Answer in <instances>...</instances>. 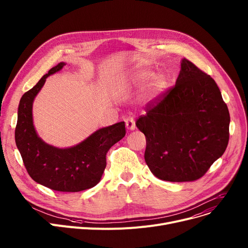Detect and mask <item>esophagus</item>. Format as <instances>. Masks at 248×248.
I'll use <instances>...</instances> for the list:
<instances>
[{"instance_id":"1","label":"esophagus","mask_w":248,"mask_h":248,"mask_svg":"<svg viewBox=\"0 0 248 248\" xmlns=\"http://www.w3.org/2000/svg\"><path fill=\"white\" fill-rule=\"evenodd\" d=\"M125 126L127 129H129V131H134L136 128V123L133 117H127L125 120Z\"/></svg>"}]
</instances>
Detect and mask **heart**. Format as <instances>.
Instances as JSON below:
<instances>
[{
    "label": "heart",
    "mask_w": 248,
    "mask_h": 248,
    "mask_svg": "<svg viewBox=\"0 0 248 248\" xmlns=\"http://www.w3.org/2000/svg\"><path fill=\"white\" fill-rule=\"evenodd\" d=\"M151 76H152V72H150V71H141L139 74V78H140V80H141V81H145V80L149 79ZM163 85H164V81H163V79H162L161 77L155 78L154 83H153V86H154L155 89L159 90V89H161L163 87Z\"/></svg>",
    "instance_id": "obj_1"
}]
</instances>
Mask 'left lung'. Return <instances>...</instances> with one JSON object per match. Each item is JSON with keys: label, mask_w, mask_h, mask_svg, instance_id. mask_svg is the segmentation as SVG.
Masks as SVG:
<instances>
[{"label": "left lung", "mask_w": 248, "mask_h": 248, "mask_svg": "<svg viewBox=\"0 0 248 248\" xmlns=\"http://www.w3.org/2000/svg\"><path fill=\"white\" fill-rule=\"evenodd\" d=\"M136 125L146 136L145 161L169 182L203 177L229 140L230 115L213 78L184 58L176 84L146 106Z\"/></svg>", "instance_id": "8db88e82"}]
</instances>
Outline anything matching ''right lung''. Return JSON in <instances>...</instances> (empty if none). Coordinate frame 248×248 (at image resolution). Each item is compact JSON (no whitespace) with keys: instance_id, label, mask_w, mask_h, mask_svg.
Segmentation results:
<instances>
[{"instance_id":"obj_1","label":"right lung","mask_w":248,"mask_h":248,"mask_svg":"<svg viewBox=\"0 0 248 248\" xmlns=\"http://www.w3.org/2000/svg\"><path fill=\"white\" fill-rule=\"evenodd\" d=\"M51 68L20 100L15 140L30 177L51 190L79 192L94 187L107 167L108 150L125 136L124 122L98 129L86 140L68 149L45 144L35 132L32 117L33 100L46 78L64 66Z\"/></svg>"}]
</instances>
